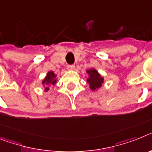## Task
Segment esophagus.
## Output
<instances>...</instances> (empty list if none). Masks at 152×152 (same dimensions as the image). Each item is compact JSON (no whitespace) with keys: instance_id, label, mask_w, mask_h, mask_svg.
<instances>
[{"instance_id":"1","label":"esophagus","mask_w":152,"mask_h":152,"mask_svg":"<svg viewBox=\"0 0 152 152\" xmlns=\"http://www.w3.org/2000/svg\"><path fill=\"white\" fill-rule=\"evenodd\" d=\"M67 69L74 70L75 69V66H74V65H68V66H67Z\"/></svg>"}]
</instances>
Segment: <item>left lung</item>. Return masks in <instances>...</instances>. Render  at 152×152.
Returning a JSON list of instances; mask_svg holds the SVG:
<instances>
[{
	"mask_svg": "<svg viewBox=\"0 0 152 152\" xmlns=\"http://www.w3.org/2000/svg\"><path fill=\"white\" fill-rule=\"evenodd\" d=\"M86 72L89 75V77L86 81L90 85V90L94 91L101 87L102 84L104 83V78L100 76V74L95 69H88Z\"/></svg>",
	"mask_w": 152,
	"mask_h": 152,
	"instance_id": "1",
	"label": "left lung"
}]
</instances>
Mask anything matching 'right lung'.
I'll use <instances>...</instances> for the list:
<instances>
[{"label": "right lung", "mask_w": 152, "mask_h": 152, "mask_svg": "<svg viewBox=\"0 0 152 152\" xmlns=\"http://www.w3.org/2000/svg\"><path fill=\"white\" fill-rule=\"evenodd\" d=\"M56 75L53 72L50 71L47 73L46 76L45 77L44 80H42L43 86H45V91H48L49 90V86L52 85H55L56 83Z\"/></svg>", "instance_id": "add662e5"}]
</instances>
